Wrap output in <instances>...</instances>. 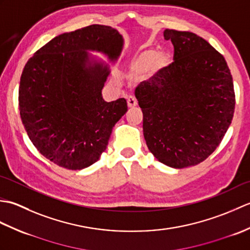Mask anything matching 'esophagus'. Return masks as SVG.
Returning a JSON list of instances; mask_svg holds the SVG:
<instances>
[{
    "label": "esophagus",
    "instance_id": "1",
    "mask_svg": "<svg viewBox=\"0 0 250 250\" xmlns=\"http://www.w3.org/2000/svg\"><path fill=\"white\" fill-rule=\"evenodd\" d=\"M126 102H128V106L131 108V107H134V106L137 105V101L134 97H129L128 100H126Z\"/></svg>",
    "mask_w": 250,
    "mask_h": 250
}]
</instances>
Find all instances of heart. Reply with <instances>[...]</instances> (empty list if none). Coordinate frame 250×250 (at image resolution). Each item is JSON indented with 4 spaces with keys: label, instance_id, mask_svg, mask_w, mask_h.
Returning a JSON list of instances; mask_svg holds the SVG:
<instances>
[{
    "label": "heart",
    "instance_id": "obj_1",
    "mask_svg": "<svg viewBox=\"0 0 250 250\" xmlns=\"http://www.w3.org/2000/svg\"><path fill=\"white\" fill-rule=\"evenodd\" d=\"M171 58L166 52L159 54L156 49H147L145 51L141 52L140 55H137L133 60H132L131 66L132 70L137 73L145 72L149 67L155 68H162L167 66Z\"/></svg>",
    "mask_w": 250,
    "mask_h": 250
}]
</instances>
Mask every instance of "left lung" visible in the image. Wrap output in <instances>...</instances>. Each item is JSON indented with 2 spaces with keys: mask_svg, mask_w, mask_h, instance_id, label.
I'll return each mask as SVG.
<instances>
[{
  "mask_svg": "<svg viewBox=\"0 0 250 250\" xmlns=\"http://www.w3.org/2000/svg\"><path fill=\"white\" fill-rule=\"evenodd\" d=\"M174 62L135 89L148 149L161 163L196 166L219 146L235 108L224 56L192 32L167 29Z\"/></svg>",
  "mask_w": 250,
  "mask_h": 250,
  "instance_id": "1",
  "label": "left lung"
}]
</instances>
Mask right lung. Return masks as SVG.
<instances>
[{
    "label": "right lung",
    "instance_id": "1",
    "mask_svg": "<svg viewBox=\"0 0 250 250\" xmlns=\"http://www.w3.org/2000/svg\"><path fill=\"white\" fill-rule=\"evenodd\" d=\"M122 44L117 30L91 24L56 36L25 63L18 97L21 120L36 149L57 166L82 169L97 162L128 110L124 98L103 100L108 67L89 63L86 52L102 51L117 60Z\"/></svg>",
    "mask_w": 250,
    "mask_h": 250
}]
</instances>
